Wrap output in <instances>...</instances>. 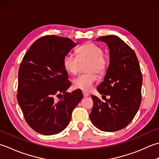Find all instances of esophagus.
Wrapping results in <instances>:
<instances>
[{
    "label": "esophagus",
    "mask_w": 159,
    "mask_h": 159,
    "mask_svg": "<svg viewBox=\"0 0 159 159\" xmlns=\"http://www.w3.org/2000/svg\"><path fill=\"white\" fill-rule=\"evenodd\" d=\"M83 95H84V98H86V97L89 96V94L85 93V92H83Z\"/></svg>",
    "instance_id": "obj_1"
}]
</instances>
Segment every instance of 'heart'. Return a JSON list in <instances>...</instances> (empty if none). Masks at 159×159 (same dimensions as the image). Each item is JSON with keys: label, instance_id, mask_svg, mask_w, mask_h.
<instances>
[{"label": "heart", "instance_id": "1", "mask_svg": "<svg viewBox=\"0 0 159 159\" xmlns=\"http://www.w3.org/2000/svg\"><path fill=\"white\" fill-rule=\"evenodd\" d=\"M77 57L72 53H66L63 57V66L68 73L76 75L78 72L80 61H88L86 71L88 73L83 74L74 79L73 86L75 89L89 93L92 89L94 83L99 75H104L108 68V60L103 56L102 48L93 43H87L80 47L77 50Z\"/></svg>", "mask_w": 159, "mask_h": 159}]
</instances>
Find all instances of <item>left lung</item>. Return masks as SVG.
<instances>
[{"label":"left lung","mask_w":159,"mask_h":159,"mask_svg":"<svg viewBox=\"0 0 159 159\" xmlns=\"http://www.w3.org/2000/svg\"><path fill=\"white\" fill-rule=\"evenodd\" d=\"M96 41L105 43L110 52L104 79L97 89L100 94L111 97L103 102L92 95L90 119L100 130L117 131L132 121L140 107L142 73L135 52L121 38L110 35Z\"/></svg>","instance_id":"obj_1"}]
</instances>
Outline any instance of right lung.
<instances>
[{
  "label": "right lung",
  "mask_w": 159,
  "mask_h": 159,
  "mask_svg": "<svg viewBox=\"0 0 159 159\" xmlns=\"http://www.w3.org/2000/svg\"><path fill=\"white\" fill-rule=\"evenodd\" d=\"M77 44L70 38L47 35L35 41L22 59L17 99L26 121L38 133L61 132L83 98L81 90L66 92L71 83L63 57Z\"/></svg>",
  "instance_id": "1"
}]
</instances>
